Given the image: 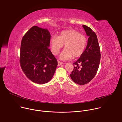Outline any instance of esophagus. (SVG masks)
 <instances>
[{"label": "esophagus", "instance_id": "obj_1", "mask_svg": "<svg viewBox=\"0 0 122 122\" xmlns=\"http://www.w3.org/2000/svg\"><path fill=\"white\" fill-rule=\"evenodd\" d=\"M57 62H58V66H61V65H63V64L62 62H61L59 61H58Z\"/></svg>", "mask_w": 122, "mask_h": 122}]
</instances>
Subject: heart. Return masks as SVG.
<instances>
[{"label": "heart", "mask_w": 122, "mask_h": 122, "mask_svg": "<svg viewBox=\"0 0 122 122\" xmlns=\"http://www.w3.org/2000/svg\"><path fill=\"white\" fill-rule=\"evenodd\" d=\"M52 53L57 55L65 44V49L62 51L60 58L63 60L80 56L83 53L87 45V38L75 30L63 31L59 36L54 35L51 39Z\"/></svg>", "instance_id": "b5f03b06"}]
</instances>
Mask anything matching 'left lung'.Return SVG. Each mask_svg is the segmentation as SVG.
I'll return each mask as SVG.
<instances>
[{
	"mask_svg": "<svg viewBox=\"0 0 122 122\" xmlns=\"http://www.w3.org/2000/svg\"><path fill=\"white\" fill-rule=\"evenodd\" d=\"M89 37L85 50L74 63V69L70 74L72 80L79 85L89 82L95 76L100 60V51L96 33L88 26L82 25Z\"/></svg>",
	"mask_w": 122,
	"mask_h": 122,
	"instance_id": "8db88e82",
	"label": "left lung"
}]
</instances>
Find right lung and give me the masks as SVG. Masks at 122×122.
Listing matches in <instances>:
<instances>
[{"instance_id": "1", "label": "right lung", "mask_w": 122, "mask_h": 122, "mask_svg": "<svg viewBox=\"0 0 122 122\" xmlns=\"http://www.w3.org/2000/svg\"><path fill=\"white\" fill-rule=\"evenodd\" d=\"M51 35L47 29L32 27L23 36L20 53L22 71L33 82L44 84L53 77L57 61L48 48Z\"/></svg>"}]
</instances>
